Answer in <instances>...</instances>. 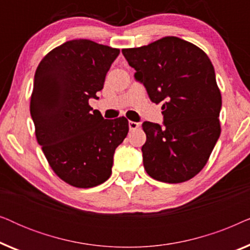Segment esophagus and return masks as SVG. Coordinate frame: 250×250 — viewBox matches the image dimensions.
<instances>
[{
    "instance_id": "34e87169",
    "label": "esophagus",
    "mask_w": 250,
    "mask_h": 250,
    "mask_svg": "<svg viewBox=\"0 0 250 250\" xmlns=\"http://www.w3.org/2000/svg\"><path fill=\"white\" fill-rule=\"evenodd\" d=\"M128 127H129V129H131V131H133V129H136L138 127H140V124H139V123H136V122L129 121L128 122Z\"/></svg>"
}]
</instances>
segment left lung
<instances>
[{
    "mask_svg": "<svg viewBox=\"0 0 250 250\" xmlns=\"http://www.w3.org/2000/svg\"><path fill=\"white\" fill-rule=\"evenodd\" d=\"M122 52L150 100L163 102V125L142 124L146 172L165 183L192 179L206 165L221 134L222 97L209 58L175 36Z\"/></svg>",
    "mask_w": 250,
    "mask_h": 250,
    "instance_id": "8db88e82",
    "label": "left lung"
}]
</instances>
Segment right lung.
I'll use <instances>...</instances> for the list:
<instances>
[{
    "instance_id": "add662e5",
    "label": "right lung",
    "mask_w": 250,
    "mask_h": 250,
    "mask_svg": "<svg viewBox=\"0 0 250 250\" xmlns=\"http://www.w3.org/2000/svg\"><path fill=\"white\" fill-rule=\"evenodd\" d=\"M119 50L73 40L37 67L30 115L37 142L53 172L76 188H93L111 175L114 153L128 133L125 117L104 119L90 107Z\"/></svg>"
}]
</instances>
